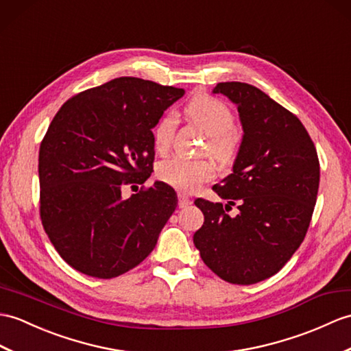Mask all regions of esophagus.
Returning a JSON list of instances; mask_svg holds the SVG:
<instances>
[{
	"label": "esophagus",
	"instance_id": "1",
	"mask_svg": "<svg viewBox=\"0 0 351 351\" xmlns=\"http://www.w3.org/2000/svg\"><path fill=\"white\" fill-rule=\"evenodd\" d=\"M191 203H193V200L186 194H184V193H179L178 194V205H179V208H186V206H190Z\"/></svg>",
	"mask_w": 351,
	"mask_h": 351
}]
</instances>
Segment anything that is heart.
Instances as JSON below:
<instances>
[{
  "mask_svg": "<svg viewBox=\"0 0 351 351\" xmlns=\"http://www.w3.org/2000/svg\"><path fill=\"white\" fill-rule=\"evenodd\" d=\"M185 113L190 121L202 128L208 136V149L221 165H230L238 151V141L233 133L234 115L224 101L210 95H195L186 104ZM175 117L172 113L162 117L154 128V146L157 152L165 154L173 142ZM160 181L173 186L181 193H193L202 184L210 181L215 176L213 161L206 158L190 160L173 157L161 161L157 167Z\"/></svg>",
  "mask_w": 351,
  "mask_h": 351,
  "instance_id": "heart-1",
  "label": "heart"
}]
</instances>
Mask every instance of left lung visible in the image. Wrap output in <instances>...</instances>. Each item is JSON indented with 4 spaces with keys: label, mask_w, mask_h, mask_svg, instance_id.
<instances>
[{
    "label": "left lung",
    "mask_w": 351,
    "mask_h": 351,
    "mask_svg": "<svg viewBox=\"0 0 351 351\" xmlns=\"http://www.w3.org/2000/svg\"><path fill=\"white\" fill-rule=\"evenodd\" d=\"M243 128L233 172L214 191L227 205L197 199L205 221L194 245L205 265L232 284H256L275 275L302 243L320 182L315 146L302 122L258 88L221 82ZM232 206L240 213L226 214Z\"/></svg>",
    "instance_id": "8db88e82"
}]
</instances>
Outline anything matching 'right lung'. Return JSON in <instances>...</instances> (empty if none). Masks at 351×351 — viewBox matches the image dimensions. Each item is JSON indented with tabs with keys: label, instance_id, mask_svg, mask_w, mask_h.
Here are the masks:
<instances>
[{
	"label": "right lung",
	"instance_id": "right-lung-1",
	"mask_svg": "<svg viewBox=\"0 0 351 351\" xmlns=\"http://www.w3.org/2000/svg\"><path fill=\"white\" fill-rule=\"evenodd\" d=\"M185 94L138 77H117L65 101L40 145V217L58 254L94 278H115L151 254L175 213L172 186L122 199V185L152 173L154 133Z\"/></svg>",
	"mask_w": 351,
	"mask_h": 351
}]
</instances>
